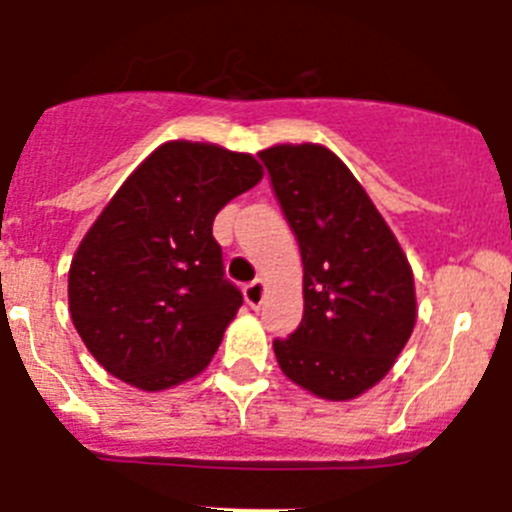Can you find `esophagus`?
I'll return each mask as SVG.
<instances>
[{
  "label": "esophagus",
  "instance_id": "34e87169",
  "mask_svg": "<svg viewBox=\"0 0 512 512\" xmlns=\"http://www.w3.org/2000/svg\"><path fill=\"white\" fill-rule=\"evenodd\" d=\"M264 295H266V284L261 282V279L246 284V289H243V297H246V302L251 307H259L261 302H264Z\"/></svg>",
  "mask_w": 512,
  "mask_h": 512
}]
</instances>
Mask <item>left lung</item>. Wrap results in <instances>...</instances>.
<instances>
[{
  "instance_id": "8db88e82",
  "label": "left lung",
  "mask_w": 512,
  "mask_h": 512,
  "mask_svg": "<svg viewBox=\"0 0 512 512\" xmlns=\"http://www.w3.org/2000/svg\"><path fill=\"white\" fill-rule=\"evenodd\" d=\"M259 156L302 253L305 315L274 341L279 369L315 397L354 400L387 377L415 328L408 256L330 148L279 143Z\"/></svg>"
}]
</instances>
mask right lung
I'll return each instance as SVG.
<instances>
[{"label":"right lung","mask_w":512,"mask_h":512,"mask_svg":"<svg viewBox=\"0 0 512 512\" xmlns=\"http://www.w3.org/2000/svg\"><path fill=\"white\" fill-rule=\"evenodd\" d=\"M261 176L251 153L169 140L99 212L71 259L69 312L112 377L161 392L205 372L243 305L212 220Z\"/></svg>","instance_id":"obj_1"}]
</instances>
